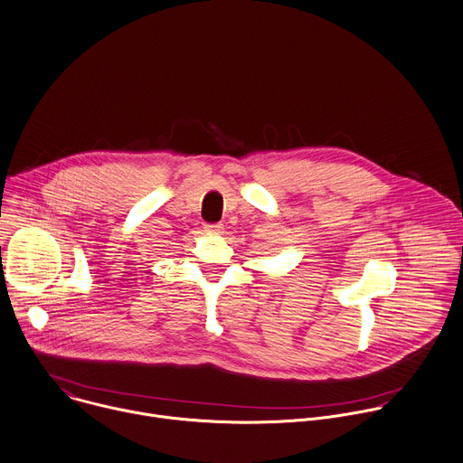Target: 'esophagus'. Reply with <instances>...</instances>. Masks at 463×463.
Returning a JSON list of instances; mask_svg holds the SVG:
<instances>
[{"instance_id":"34e87169","label":"esophagus","mask_w":463,"mask_h":463,"mask_svg":"<svg viewBox=\"0 0 463 463\" xmlns=\"http://www.w3.org/2000/svg\"><path fill=\"white\" fill-rule=\"evenodd\" d=\"M203 229H205L207 234H220L222 229H223V225H222V223H207Z\"/></svg>"}]
</instances>
